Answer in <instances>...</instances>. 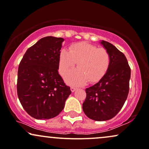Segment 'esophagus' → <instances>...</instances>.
<instances>
[{
  "label": "esophagus",
  "mask_w": 149,
  "mask_h": 149,
  "mask_svg": "<svg viewBox=\"0 0 149 149\" xmlns=\"http://www.w3.org/2000/svg\"><path fill=\"white\" fill-rule=\"evenodd\" d=\"M70 89H71L72 92H74V91H75L77 90V87H75V86H71V88H70Z\"/></svg>",
  "instance_id": "34e87169"
}]
</instances>
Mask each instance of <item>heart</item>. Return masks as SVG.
Wrapping results in <instances>:
<instances>
[{
	"label": "heart",
	"instance_id": "heart-1",
	"mask_svg": "<svg viewBox=\"0 0 149 149\" xmlns=\"http://www.w3.org/2000/svg\"><path fill=\"white\" fill-rule=\"evenodd\" d=\"M111 56L106 48L79 42L71 45L69 51L62 49L59 53V71L65 75L75 66L78 69L65 77L71 84H82L88 81L95 82L106 74L111 65Z\"/></svg>",
	"mask_w": 149,
	"mask_h": 149
}]
</instances>
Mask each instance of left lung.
Returning a JSON list of instances; mask_svg holds the SVG:
<instances>
[{
  "label": "left lung",
  "mask_w": 149,
  "mask_h": 149,
  "mask_svg": "<svg viewBox=\"0 0 149 149\" xmlns=\"http://www.w3.org/2000/svg\"><path fill=\"white\" fill-rule=\"evenodd\" d=\"M111 56V65L106 74L92 86L85 89L82 104L85 115L96 121H106L119 113L127 98L131 69L126 57L111 43L102 41Z\"/></svg>",
  "instance_id": "8db88e82"
}]
</instances>
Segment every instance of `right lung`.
Listing matches in <instances>:
<instances>
[{"label": "right lung", "instance_id": "right-lung-1", "mask_svg": "<svg viewBox=\"0 0 149 149\" xmlns=\"http://www.w3.org/2000/svg\"><path fill=\"white\" fill-rule=\"evenodd\" d=\"M63 38L46 36L29 48L18 68L17 91L25 111L37 120L55 118L72 93L58 74Z\"/></svg>", "mask_w": 149, "mask_h": 149}]
</instances>
